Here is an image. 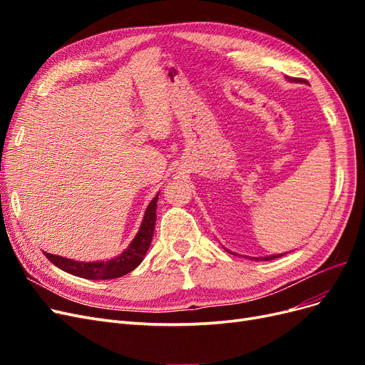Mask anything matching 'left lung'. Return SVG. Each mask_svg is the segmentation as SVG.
Returning <instances> with one entry per match:
<instances>
[{
  "label": "left lung",
  "mask_w": 365,
  "mask_h": 365,
  "mask_svg": "<svg viewBox=\"0 0 365 365\" xmlns=\"http://www.w3.org/2000/svg\"><path fill=\"white\" fill-rule=\"evenodd\" d=\"M288 81H291V82H300V79H295V77H288ZM231 254H233V252H231ZM282 256H284V254H272V256H267V257H248V259L263 262V260H274V259L282 257Z\"/></svg>",
  "instance_id": "8db88e82"
}]
</instances>
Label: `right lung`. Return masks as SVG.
Instances as JSON below:
<instances>
[{"label": "right lung", "instance_id": "1", "mask_svg": "<svg viewBox=\"0 0 365 365\" xmlns=\"http://www.w3.org/2000/svg\"><path fill=\"white\" fill-rule=\"evenodd\" d=\"M157 201H158V193L148 205L138 233L135 235L134 239H132L129 247L115 259L106 260V262H77L73 259L54 256V254H50L46 251H43V254H46V257L53 264H56L59 269L70 272L76 275V277H82L88 280H109V279L121 277V275H126L128 272L134 271L143 262L150 247L153 230H155V220H157Z\"/></svg>", "mask_w": 365, "mask_h": 365}]
</instances>
